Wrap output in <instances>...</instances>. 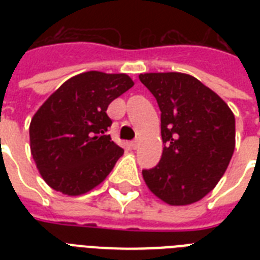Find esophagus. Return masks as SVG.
Segmentation results:
<instances>
[{
	"label": "esophagus",
	"mask_w": 260,
	"mask_h": 260,
	"mask_svg": "<svg viewBox=\"0 0 260 260\" xmlns=\"http://www.w3.org/2000/svg\"><path fill=\"white\" fill-rule=\"evenodd\" d=\"M131 146H132V148L134 150H136L139 147V140H134V142H131Z\"/></svg>",
	"instance_id": "esophagus-1"
}]
</instances>
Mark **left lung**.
I'll use <instances>...</instances> for the list:
<instances>
[{
  "label": "left lung",
  "instance_id": "1",
  "mask_svg": "<svg viewBox=\"0 0 260 260\" xmlns=\"http://www.w3.org/2000/svg\"><path fill=\"white\" fill-rule=\"evenodd\" d=\"M139 79L156 98L165 143L158 165L143 170L144 182L169 205L200 201L217 185L234 155V113L189 74L147 73Z\"/></svg>",
  "mask_w": 260,
  "mask_h": 260
}]
</instances>
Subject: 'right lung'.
Segmentation results:
<instances>
[{
    "instance_id": "add662e5",
    "label": "right lung",
    "mask_w": 260,
    "mask_h": 260,
    "mask_svg": "<svg viewBox=\"0 0 260 260\" xmlns=\"http://www.w3.org/2000/svg\"><path fill=\"white\" fill-rule=\"evenodd\" d=\"M134 86L126 74L87 71L47 98L29 125L30 152L47 185L81 196L105 179L124 150L106 135V109Z\"/></svg>"
}]
</instances>
